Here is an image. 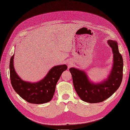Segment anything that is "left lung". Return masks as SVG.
<instances>
[{
    "label": "left lung",
    "instance_id": "8db88e82",
    "mask_svg": "<svg viewBox=\"0 0 130 130\" xmlns=\"http://www.w3.org/2000/svg\"><path fill=\"white\" fill-rule=\"evenodd\" d=\"M108 43L112 50L114 63L110 74L106 80L95 84L89 81L85 71L74 68L69 69L75 91L83 101L90 103L104 101L114 93L121 84L123 76L122 55L119 53L117 42L109 40Z\"/></svg>",
    "mask_w": 130,
    "mask_h": 130
}]
</instances>
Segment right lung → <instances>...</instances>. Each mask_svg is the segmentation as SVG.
Here are the masks:
<instances>
[{"label": "right lung", "mask_w": 130, "mask_h": 130, "mask_svg": "<svg viewBox=\"0 0 130 130\" xmlns=\"http://www.w3.org/2000/svg\"><path fill=\"white\" fill-rule=\"evenodd\" d=\"M14 56L10 61V78L15 92L25 100L32 104H43L51 101L54 94L56 84L63 71L67 70L66 65L55 66L48 72L45 77L37 83L22 80L15 71Z\"/></svg>", "instance_id": "add662e5"}]
</instances>
